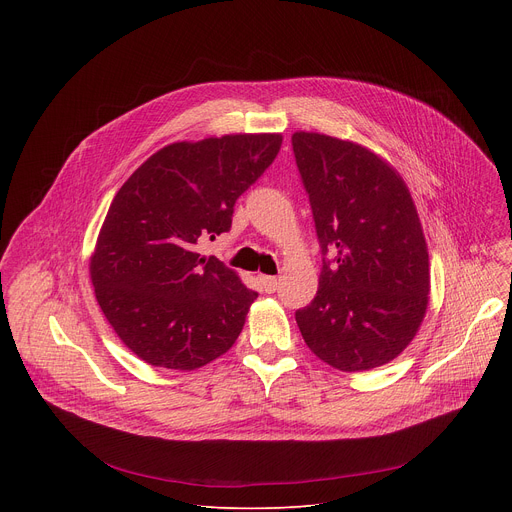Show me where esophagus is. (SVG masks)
Returning <instances> with one entry per match:
<instances>
[{"label": "esophagus", "instance_id": "34e87169", "mask_svg": "<svg viewBox=\"0 0 512 512\" xmlns=\"http://www.w3.org/2000/svg\"><path fill=\"white\" fill-rule=\"evenodd\" d=\"M259 281H261L263 291H267V294H273V291L279 287V279H277V277H271V275H261Z\"/></svg>", "mask_w": 512, "mask_h": 512}]
</instances>
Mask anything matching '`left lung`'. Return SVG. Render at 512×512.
Returning a JSON list of instances; mask_svg holds the SVG:
<instances>
[{
  "mask_svg": "<svg viewBox=\"0 0 512 512\" xmlns=\"http://www.w3.org/2000/svg\"><path fill=\"white\" fill-rule=\"evenodd\" d=\"M322 251L318 294L296 312L310 350L334 369L369 371L413 340L429 294V257L411 194L371 150L291 135Z\"/></svg>",
  "mask_w": 512,
  "mask_h": 512,
  "instance_id": "left-lung-1",
  "label": "left lung"
}]
</instances>
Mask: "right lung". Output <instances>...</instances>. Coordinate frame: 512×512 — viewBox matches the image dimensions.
Here are the masks:
<instances>
[{"instance_id": "right-lung-1", "label": "right lung", "mask_w": 512, "mask_h": 512, "mask_svg": "<svg viewBox=\"0 0 512 512\" xmlns=\"http://www.w3.org/2000/svg\"><path fill=\"white\" fill-rule=\"evenodd\" d=\"M279 148V133L178 141L143 162L115 194L91 279L105 318L141 360L194 371L239 338L257 291L196 247L231 231L237 198Z\"/></svg>"}]
</instances>
